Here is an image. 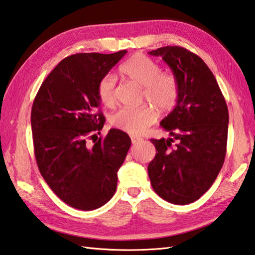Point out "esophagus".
<instances>
[{
	"label": "esophagus",
	"instance_id": "1",
	"mask_svg": "<svg viewBox=\"0 0 255 255\" xmlns=\"http://www.w3.org/2000/svg\"><path fill=\"white\" fill-rule=\"evenodd\" d=\"M130 138H131V142H132L133 144H134V143H138V142H140V141H142V138L137 137V136H131Z\"/></svg>",
	"mask_w": 255,
	"mask_h": 255
}]
</instances>
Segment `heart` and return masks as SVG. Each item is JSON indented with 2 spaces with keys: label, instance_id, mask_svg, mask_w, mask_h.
<instances>
[{
  "label": "heart",
  "instance_id": "obj_1",
  "mask_svg": "<svg viewBox=\"0 0 255 255\" xmlns=\"http://www.w3.org/2000/svg\"><path fill=\"white\" fill-rule=\"evenodd\" d=\"M121 72L131 82L143 88V100L161 113L174 110L180 97V83L173 73H163L158 62L141 53L132 56L121 67ZM97 96L103 105L111 107L116 102V77L107 73L97 83ZM156 112L150 105L122 108L111 117V124L119 130L138 134L156 121Z\"/></svg>",
  "mask_w": 255,
  "mask_h": 255
}]
</instances>
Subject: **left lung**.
I'll use <instances>...</instances> for the list:
<instances>
[{
    "label": "left lung",
    "mask_w": 255,
    "mask_h": 255,
    "mask_svg": "<svg viewBox=\"0 0 255 255\" xmlns=\"http://www.w3.org/2000/svg\"><path fill=\"white\" fill-rule=\"evenodd\" d=\"M160 56L180 83L176 106L160 125L169 139H150L156 153L148 165L154 192L175 205H187L208 191L223 167L229 114L213 72L185 48L166 46L149 52ZM177 141L175 145L171 142Z\"/></svg>",
    "instance_id": "1"
}]
</instances>
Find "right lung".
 Returning <instances> with one entry per match:
<instances>
[{
    "label": "right lung",
    "mask_w": 255,
    "mask_h": 255,
    "mask_svg": "<svg viewBox=\"0 0 255 255\" xmlns=\"http://www.w3.org/2000/svg\"><path fill=\"white\" fill-rule=\"evenodd\" d=\"M90 52L64 58L42 82L31 107L35 158L42 177L73 208L102 207L116 192L117 171L131 140L111 129L90 145L104 126L97 83L126 55Z\"/></svg>",
    "instance_id": "add662e5"
}]
</instances>
